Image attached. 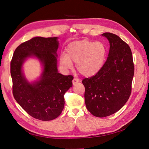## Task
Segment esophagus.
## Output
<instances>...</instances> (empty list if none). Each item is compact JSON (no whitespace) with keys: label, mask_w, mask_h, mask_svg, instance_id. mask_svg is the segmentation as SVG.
<instances>
[{"label":"esophagus","mask_w":149,"mask_h":149,"mask_svg":"<svg viewBox=\"0 0 149 149\" xmlns=\"http://www.w3.org/2000/svg\"><path fill=\"white\" fill-rule=\"evenodd\" d=\"M78 82H79V79L76 78H73V85L76 84V83H78Z\"/></svg>","instance_id":"34e87169"}]
</instances>
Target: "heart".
I'll return each instance as SVG.
<instances>
[{
  "label": "heart",
  "instance_id": "obj_1",
  "mask_svg": "<svg viewBox=\"0 0 149 149\" xmlns=\"http://www.w3.org/2000/svg\"><path fill=\"white\" fill-rule=\"evenodd\" d=\"M106 48L102 42H93L83 40L71 43L66 48V53L60 56V65L65 69L76 68L86 76H91L101 70L105 61Z\"/></svg>",
  "mask_w": 149,
  "mask_h": 149
}]
</instances>
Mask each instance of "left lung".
Instances as JSON below:
<instances>
[{
	"instance_id": "8db88e82",
	"label": "left lung",
	"mask_w": 149,
	"mask_h": 149,
	"mask_svg": "<svg viewBox=\"0 0 149 149\" xmlns=\"http://www.w3.org/2000/svg\"><path fill=\"white\" fill-rule=\"evenodd\" d=\"M110 43L108 58L97 73L84 78V100L87 109L97 118L116 113L131 94L134 65L131 49L119 37L104 33Z\"/></svg>"
}]
</instances>
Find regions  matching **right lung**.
Listing matches in <instances>:
<instances>
[{"label": "right lung", "instance_id": "obj_1", "mask_svg": "<svg viewBox=\"0 0 149 149\" xmlns=\"http://www.w3.org/2000/svg\"><path fill=\"white\" fill-rule=\"evenodd\" d=\"M58 44L57 37H34L17 47L10 62L13 97L30 116L41 120H51L61 114L65 94L73 86V76L58 71ZM31 56L44 65L41 79L34 84L29 83L21 71L23 61Z\"/></svg>", "mask_w": 149, "mask_h": 149}]
</instances>
